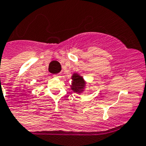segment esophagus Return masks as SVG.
<instances>
[{
	"label": "esophagus",
	"mask_w": 146,
	"mask_h": 146,
	"mask_svg": "<svg viewBox=\"0 0 146 146\" xmlns=\"http://www.w3.org/2000/svg\"><path fill=\"white\" fill-rule=\"evenodd\" d=\"M53 77H54V78H59V77H60V75H59L58 74H53Z\"/></svg>",
	"instance_id": "34e87169"
}]
</instances>
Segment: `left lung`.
Wrapping results in <instances>:
<instances>
[{"label":"left lung","instance_id":"1","mask_svg":"<svg viewBox=\"0 0 146 146\" xmlns=\"http://www.w3.org/2000/svg\"><path fill=\"white\" fill-rule=\"evenodd\" d=\"M72 85L71 89L75 93L80 94L83 92L85 88L86 82L84 80L83 77L80 76L78 74L74 73L72 76Z\"/></svg>","mask_w":146,"mask_h":146}]
</instances>
